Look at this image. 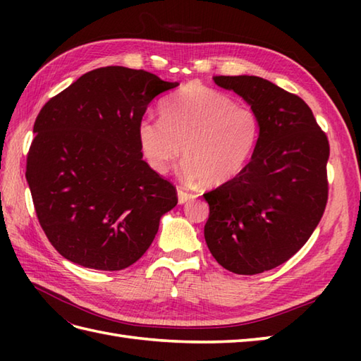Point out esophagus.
Wrapping results in <instances>:
<instances>
[{
  "mask_svg": "<svg viewBox=\"0 0 361 361\" xmlns=\"http://www.w3.org/2000/svg\"><path fill=\"white\" fill-rule=\"evenodd\" d=\"M176 194H178V203L180 204H185V203H188L189 200H192V198H194L192 194H189L188 190H185L183 188L176 189Z\"/></svg>",
  "mask_w": 361,
  "mask_h": 361,
  "instance_id": "34e87169",
  "label": "esophagus"
}]
</instances>
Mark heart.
<instances>
[{
    "mask_svg": "<svg viewBox=\"0 0 361 361\" xmlns=\"http://www.w3.org/2000/svg\"><path fill=\"white\" fill-rule=\"evenodd\" d=\"M161 119L137 122V144L152 171L164 173L183 145V173L206 188L235 180L251 163L260 119L247 105L202 83H189L159 109Z\"/></svg>",
    "mask_w": 361,
    "mask_h": 361,
    "instance_id": "1",
    "label": "heart"
}]
</instances>
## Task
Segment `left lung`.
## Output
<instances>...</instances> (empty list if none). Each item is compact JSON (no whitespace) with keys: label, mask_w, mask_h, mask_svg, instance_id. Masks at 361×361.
<instances>
[{"label":"left lung","mask_w":361,"mask_h":361,"mask_svg":"<svg viewBox=\"0 0 361 361\" xmlns=\"http://www.w3.org/2000/svg\"><path fill=\"white\" fill-rule=\"evenodd\" d=\"M260 119V140L235 180L204 194V239L217 262L257 274L296 255L327 203V136L301 97L256 75H216Z\"/></svg>","instance_id":"left-lung-1"}]
</instances>
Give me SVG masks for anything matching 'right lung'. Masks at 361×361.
I'll list each match as a JSON object with an SVG mask.
<instances>
[{
    "instance_id": "1",
    "label": "right lung",
    "mask_w": 361,
    "mask_h": 361,
    "mask_svg": "<svg viewBox=\"0 0 361 361\" xmlns=\"http://www.w3.org/2000/svg\"><path fill=\"white\" fill-rule=\"evenodd\" d=\"M175 87L144 70L97 68L38 113L26 180L38 221L65 259L124 270L178 203L172 183L142 159L136 135L147 105Z\"/></svg>"
}]
</instances>
